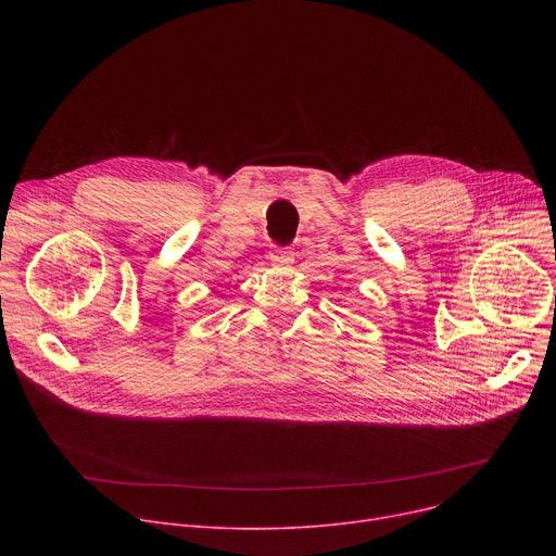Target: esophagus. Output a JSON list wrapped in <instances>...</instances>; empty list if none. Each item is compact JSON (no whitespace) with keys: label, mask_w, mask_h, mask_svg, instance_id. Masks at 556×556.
<instances>
[{"label":"esophagus","mask_w":556,"mask_h":556,"mask_svg":"<svg viewBox=\"0 0 556 556\" xmlns=\"http://www.w3.org/2000/svg\"><path fill=\"white\" fill-rule=\"evenodd\" d=\"M295 254L290 248H275L270 250V261L275 263V266H288V263H293Z\"/></svg>","instance_id":"34e87169"}]
</instances>
